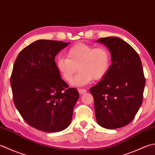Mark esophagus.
Here are the masks:
<instances>
[{"mask_svg":"<svg viewBox=\"0 0 155 155\" xmlns=\"http://www.w3.org/2000/svg\"><path fill=\"white\" fill-rule=\"evenodd\" d=\"M78 93H79L81 95V94L85 93L87 92V90L84 89H78Z\"/></svg>","mask_w":155,"mask_h":155,"instance_id":"obj_1","label":"esophagus"}]
</instances>
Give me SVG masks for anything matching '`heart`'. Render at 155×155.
Listing matches in <instances>:
<instances>
[{"label":"heart","mask_w":155,"mask_h":155,"mask_svg":"<svg viewBox=\"0 0 155 155\" xmlns=\"http://www.w3.org/2000/svg\"><path fill=\"white\" fill-rule=\"evenodd\" d=\"M67 58H59L56 62L58 71L64 79L71 82L78 68L79 72L72 82L76 86H83L93 79H102L110 69L111 56L105 47L94 48L84 43L76 44L66 52Z\"/></svg>","instance_id":"b5f03b06"}]
</instances>
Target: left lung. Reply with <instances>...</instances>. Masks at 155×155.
Listing matches in <instances>:
<instances>
[{
    "label": "left lung",
    "mask_w": 155,
    "mask_h": 155,
    "mask_svg": "<svg viewBox=\"0 0 155 155\" xmlns=\"http://www.w3.org/2000/svg\"><path fill=\"white\" fill-rule=\"evenodd\" d=\"M107 47L111 62L102 80L90 89L96 120L104 128L128 125L141 106L145 78L140 57L131 45L117 37L97 40Z\"/></svg>",
    "instance_id": "8db88e82"
}]
</instances>
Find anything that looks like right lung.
I'll use <instances>...</instances> for the list:
<instances>
[{"mask_svg":"<svg viewBox=\"0 0 155 155\" xmlns=\"http://www.w3.org/2000/svg\"><path fill=\"white\" fill-rule=\"evenodd\" d=\"M71 43L39 39L20 51L11 77L14 104L25 122L45 132L66 129L79 97L58 71L55 56Z\"/></svg>","mask_w":155,"mask_h":155,"instance_id":"add662e5","label":"right lung"}]
</instances>
